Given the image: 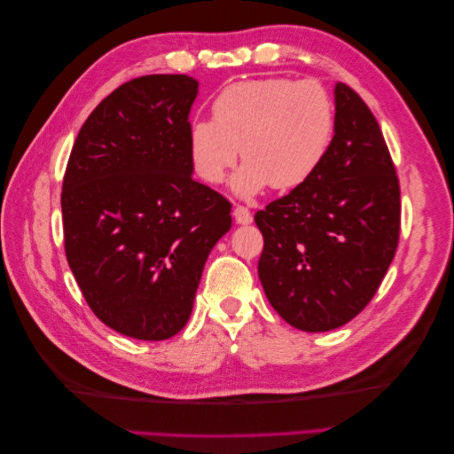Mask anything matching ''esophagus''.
<instances>
[{"instance_id": "1", "label": "esophagus", "mask_w": 454, "mask_h": 454, "mask_svg": "<svg viewBox=\"0 0 454 454\" xmlns=\"http://www.w3.org/2000/svg\"><path fill=\"white\" fill-rule=\"evenodd\" d=\"M234 220L238 222V224H252V220H254V216H252V212H249L246 207H236L234 208Z\"/></svg>"}]
</instances>
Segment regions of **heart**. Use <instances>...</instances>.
I'll use <instances>...</instances> for the list:
<instances>
[{
	"mask_svg": "<svg viewBox=\"0 0 454 454\" xmlns=\"http://www.w3.org/2000/svg\"><path fill=\"white\" fill-rule=\"evenodd\" d=\"M335 103L322 83L291 78L228 85L212 103V121H195L189 148L202 181L218 185L236 166L239 197L301 187L320 169L335 138Z\"/></svg>",
	"mask_w": 454,
	"mask_h": 454,
	"instance_id": "heart-1",
	"label": "heart"
}]
</instances>
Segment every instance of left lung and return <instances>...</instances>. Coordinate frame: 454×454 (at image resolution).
I'll return each mask as SVG.
<instances>
[{
	"label": "left lung",
	"instance_id": "8db88e82",
	"mask_svg": "<svg viewBox=\"0 0 454 454\" xmlns=\"http://www.w3.org/2000/svg\"><path fill=\"white\" fill-rule=\"evenodd\" d=\"M335 138L314 176L255 215L267 301L302 332H330L371 302L396 254L400 183L374 114L335 85Z\"/></svg>",
	"mask_w": 454,
	"mask_h": 454
}]
</instances>
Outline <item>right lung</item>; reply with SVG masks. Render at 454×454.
Instances as JSON below:
<instances>
[{
  "instance_id": "1",
  "label": "right lung",
  "mask_w": 454,
  "mask_h": 454,
  "mask_svg": "<svg viewBox=\"0 0 454 454\" xmlns=\"http://www.w3.org/2000/svg\"><path fill=\"white\" fill-rule=\"evenodd\" d=\"M185 74L130 80L74 142L62 183L67 265L93 314L144 341L183 330L232 205L192 179Z\"/></svg>"
}]
</instances>
